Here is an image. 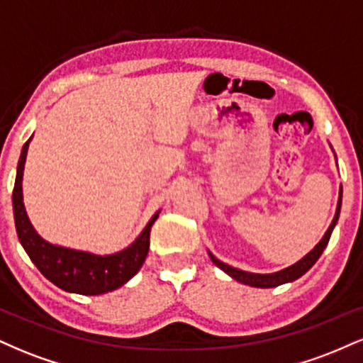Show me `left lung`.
<instances>
[{
	"mask_svg": "<svg viewBox=\"0 0 363 363\" xmlns=\"http://www.w3.org/2000/svg\"><path fill=\"white\" fill-rule=\"evenodd\" d=\"M340 210H341V189H340V199H338V206H336V213H335V218H333L331 225H329V228L326 230V234H324L323 239L319 240V244L315 245L314 249L309 254H306V256L302 257L301 261H297L295 264L289 266V268L281 269V272H277V273H268V274H259V273H249V272H242V269H237V268H232V266L225 264L220 259H216V257L208 251L210 254V259L215 262L216 266H218L220 269H223L225 273L230 274L232 278L237 281L244 283V285H249V286H257V289H273V286H278V285H283V283H290L294 280H297V278H301L303 273H307L312 266L315 264V261L319 259L320 254H323L324 249H326V245L329 242V237H331V232L333 228H335L336 222H338L340 218Z\"/></svg>",
	"mask_w": 363,
	"mask_h": 363,
	"instance_id": "8db88e82",
	"label": "left lung"
}]
</instances>
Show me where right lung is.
<instances>
[{
    "mask_svg": "<svg viewBox=\"0 0 363 363\" xmlns=\"http://www.w3.org/2000/svg\"><path fill=\"white\" fill-rule=\"evenodd\" d=\"M30 140L32 136L22 148L13 187L15 227L25 252L49 281L65 291L80 295H101L123 286L143 266L150 249V230L160 211L152 216L135 242L124 251L109 254V256H97V254L74 251V249L48 242L32 227L23 206L22 179Z\"/></svg>",
    "mask_w": 363,
    "mask_h": 363,
    "instance_id": "obj_1",
    "label": "right lung"
}]
</instances>
